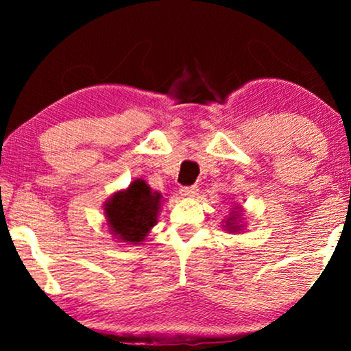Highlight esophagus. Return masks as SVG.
Segmentation results:
<instances>
[{
  "instance_id": "1",
  "label": "esophagus",
  "mask_w": 351,
  "mask_h": 351,
  "mask_svg": "<svg viewBox=\"0 0 351 351\" xmlns=\"http://www.w3.org/2000/svg\"><path fill=\"white\" fill-rule=\"evenodd\" d=\"M182 196H185V198H191V196L196 195V191H198V186L196 185H186V186H182L179 190Z\"/></svg>"
}]
</instances>
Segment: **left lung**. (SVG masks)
<instances>
[{
    "label": "left lung",
    "instance_id": "8db88e82",
    "mask_svg": "<svg viewBox=\"0 0 351 351\" xmlns=\"http://www.w3.org/2000/svg\"><path fill=\"white\" fill-rule=\"evenodd\" d=\"M223 228H227V232H230V233H237L243 228L241 210H239V208H237V206H234V210L232 209V214H230V217L225 220Z\"/></svg>",
    "mask_w": 351,
    "mask_h": 351
}]
</instances>
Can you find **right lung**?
<instances>
[{
  "mask_svg": "<svg viewBox=\"0 0 351 351\" xmlns=\"http://www.w3.org/2000/svg\"><path fill=\"white\" fill-rule=\"evenodd\" d=\"M161 193L153 191L145 180H134L126 190L113 193L105 203L110 232L121 243L141 244L156 225Z\"/></svg>",
  "mask_w": 351,
  "mask_h": 351,
  "instance_id": "add662e5",
  "label": "right lung"
}]
</instances>
